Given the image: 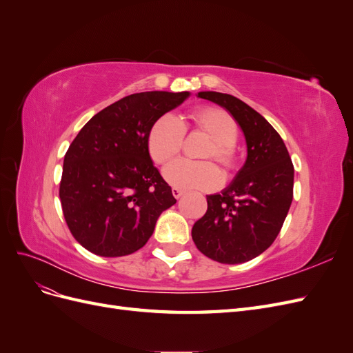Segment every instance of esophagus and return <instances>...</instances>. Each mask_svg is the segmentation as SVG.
Returning a JSON list of instances; mask_svg holds the SVG:
<instances>
[{
  "label": "esophagus",
  "instance_id": "esophagus-1",
  "mask_svg": "<svg viewBox=\"0 0 353 353\" xmlns=\"http://www.w3.org/2000/svg\"><path fill=\"white\" fill-rule=\"evenodd\" d=\"M184 193H185L184 190L176 188V187H174V188H172V194H174V197H175V199H179L181 196H184Z\"/></svg>",
  "mask_w": 353,
  "mask_h": 353
}]
</instances>
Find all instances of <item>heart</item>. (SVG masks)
Masks as SVG:
<instances>
[{"mask_svg":"<svg viewBox=\"0 0 353 353\" xmlns=\"http://www.w3.org/2000/svg\"><path fill=\"white\" fill-rule=\"evenodd\" d=\"M188 131L201 132L209 138L200 159L213 160L225 174L232 172L239 162L237 123L231 114L215 105H203L191 110L185 121L176 122L170 116H160L147 132V152L153 162L165 166L179 154ZM165 179L176 188L212 190L221 184L222 175L212 162L179 160L165 169Z\"/></svg>","mask_w":353,"mask_h":353,"instance_id":"obj_1","label":"heart"}]
</instances>
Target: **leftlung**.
Returning a JSON list of instances; mask_svg holds the SVG:
<instances>
[{"label":"left lung","instance_id":"left-lung-1","mask_svg":"<svg viewBox=\"0 0 353 353\" xmlns=\"http://www.w3.org/2000/svg\"><path fill=\"white\" fill-rule=\"evenodd\" d=\"M240 125L248 159L221 194L208 196V210L193 230L197 249L221 263H243L263 253L279 236L293 200L294 168L280 134L262 114L230 94L201 91Z\"/></svg>","mask_w":353,"mask_h":353}]
</instances>
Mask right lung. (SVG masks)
I'll use <instances>...</instances> for the list:
<instances>
[{"instance_id": "right-lung-1", "label": "right lung", "mask_w": 353, "mask_h": 353, "mask_svg": "<svg viewBox=\"0 0 353 353\" xmlns=\"http://www.w3.org/2000/svg\"><path fill=\"white\" fill-rule=\"evenodd\" d=\"M188 95H126L92 116L69 145L59 196L72 236L91 253L117 258L141 249L160 213L176 203L148 156L147 132Z\"/></svg>"}]
</instances>
